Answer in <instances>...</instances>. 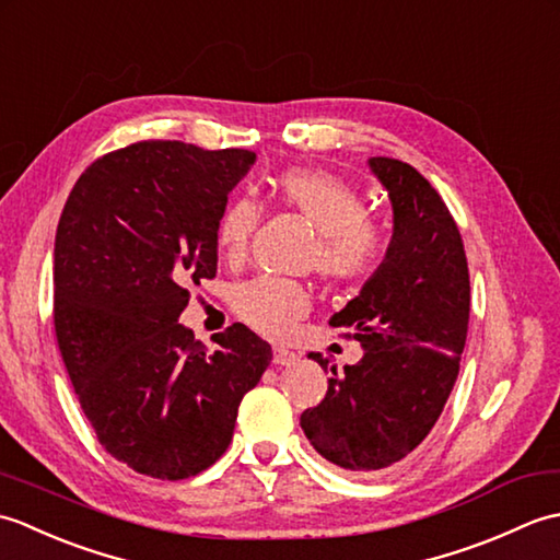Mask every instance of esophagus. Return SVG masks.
<instances>
[{"label":"esophagus","mask_w":560,"mask_h":560,"mask_svg":"<svg viewBox=\"0 0 560 560\" xmlns=\"http://www.w3.org/2000/svg\"><path fill=\"white\" fill-rule=\"evenodd\" d=\"M273 365H293L299 361V353L289 351V349H281V347H273Z\"/></svg>","instance_id":"obj_1"}]
</instances>
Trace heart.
I'll return each mask as SVG.
<instances>
[{
	"label": "heart",
	"mask_w": 560,
	"mask_h": 560,
	"mask_svg": "<svg viewBox=\"0 0 560 560\" xmlns=\"http://www.w3.org/2000/svg\"><path fill=\"white\" fill-rule=\"evenodd\" d=\"M271 199L295 211L317 231L315 269L335 287H353L373 277L385 259V231L365 213L363 197L339 175L291 165L269 180ZM259 223L253 199L235 197L223 207L217 223V245L229 259L243 257ZM233 313L269 339L289 337L311 311V295L289 279L259 277L245 281L231 295Z\"/></svg>",
	"instance_id": "heart-1"
}]
</instances>
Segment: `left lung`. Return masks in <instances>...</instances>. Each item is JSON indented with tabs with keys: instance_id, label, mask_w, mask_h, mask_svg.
<instances>
[{
	"instance_id": "left-lung-1",
	"label": "left lung",
	"mask_w": 560,
	"mask_h": 560,
	"mask_svg": "<svg viewBox=\"0 0 560 560\" xmlns=\"http://www.w3.org/2000/svg\"><path fill=\"white\" fill-rule=\"evenodd\" d=\"M395 233L361 295L329 319L361 341L363 359L331 373L327 395L301 413L313 447L353 474L395 467L423 443L457 383L469 327V267L455 219L413 165L375 156Z\"/></svg>"
}]
</instances>
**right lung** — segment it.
Segmentation results:
<instances>
[{
    "mask_svg": "<svg viewBox=\"0 0 560 560\" xmlns=\"http://www.w3.org/2000/svg\"><path fill=\"white\" fill-rule=\"evenodd\" d=\"M245 149L137 141L69 192L55 237V337L98 443L153 479L197 477L233 438L271 347L235 323L207 351L177 317L217 277V223Z\"/></svg>",
    "mask_w": 560,
    "mask_h": 560,
    "instance_id": "add662e5",
    "label": "right lung"
}]
</instances>
